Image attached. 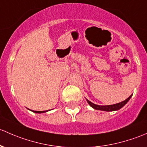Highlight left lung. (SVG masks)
Wrapping results in <instances>:
<instances>
[{"instance_id":"1","label":"left lung","mask_w":147,"mask_h":147,"mask_svg":"<svg viewBox=\"0 0 147 147\" xmlns=\"http://www.w3.org/2000/svg\"><path fill=\"white\" fill-rule=\"evenodd\" d=\"M131 97V95L129 97V98H127L125 100L122 101V102H119V103L114 104V105H96V104L93 103V102H91L90 101H89L88 100L86 99V100H87L88 103L90 106L93 107V108L96 109V110L110 112V111H115V110H118L120 108H122V107L129 100Z\"/></svg>"}]
</instances>
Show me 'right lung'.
I'll use <instances>...</instances> for the list:
<instances>
[{"label":"right lung","mask_w":147,"mask_h":147,"mask_svg":"<svg viewBox=\"0 0 147 147\" xmlns=\"http://www.w3.org/2000/svg\"><path fill=\"white\" fill-rule=\"evenodd\" d=\"M31 111H32L33 113H46V112H47L48 110H46V111H34V110H31Z\"/></svg>","instance_id":"obj_1"}]
</instances>
